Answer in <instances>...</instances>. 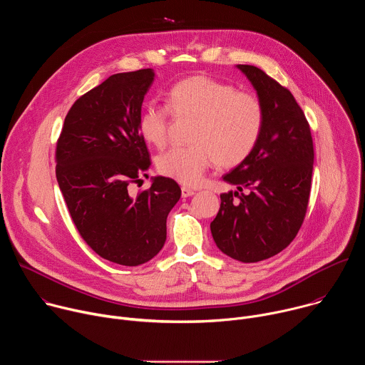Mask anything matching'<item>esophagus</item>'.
I'll list each match as a JSON object with an SVG mask.
<instances>
[{"instance_id":"34e87169","label":"esophagus","mask_w":365,"mask_h":365,"mask_svg":"<svg viewBox=\"0 0 365 365\" xmlns=\"http://www.w3.org/2000/svg\"><path fill=\"white\" fill-rule=\"evenodd\" d=\"M195 195V190L190 189V187H186V186H182V197H187V196H192Z\"/></svg>"}]
</instances>
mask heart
Segmentation results:
<instances>
[{
    "label": "heart",
    "mask_w": 365,
    "mask_h": 365,
    "mask_svg": "<svg viewBox=\"0 0 365 365\" xmlns=\"http://www.w3.org/2000/svg\"><path fill=\"white\" fill-rule=\"evenodd\" d=\"M170 115L193 120L187 147H175L158 159L160 175L182 185H197L214 163L221 169L244 163L262 138L266 111L257 95L210 78L190 76L170 88L168 107L150 102L138 117V131L151 145L169 140Z\"/></svg>",
    "instance_id": "1"
}]
</instances>
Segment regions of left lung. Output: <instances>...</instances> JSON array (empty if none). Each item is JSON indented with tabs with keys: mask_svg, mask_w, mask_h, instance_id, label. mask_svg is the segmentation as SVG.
I'll return each mask as SVG.
<instances>
[{
	"mask_svg": "<svg viewBox=\"0 0 365 365\" xmlns=\"http://www.w3.org/2000/svg\"><path fill=\"white\" fill-rule=\"evenodd\" d=\"M262 99L264 130L250 158L224 176L238 192L221 193L211 222L217 247L241 263L283 251L297 235L309 205L314 140L292 92L251 65H238Z\"/></svg>",
	"mask_w": 365,
	"mask_h": 365,
	"instance_id": "obj_1",
	"label": "left lung"
}]
</instances>
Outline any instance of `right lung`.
<instances>
[{
  "label": "right lung",
  "mask_w": 365,
  "mask_h": 365,
  "mask_svg": "<svg viewBox=\"0 0 365 365\" xmlns=\"http://www.w3.org/2000/svg\"><path fill=\"white\" fill-rule=\"evenodd\" d=\"M153 79L140 69L92 88L71 107L56 143V178L79 235L102 258L130 267L163 248L182 193L163 176L137 195L128 189L150 168L138 117Z\"/></svg>",
  "instance_id": "add662e5"
}]
</instances>
